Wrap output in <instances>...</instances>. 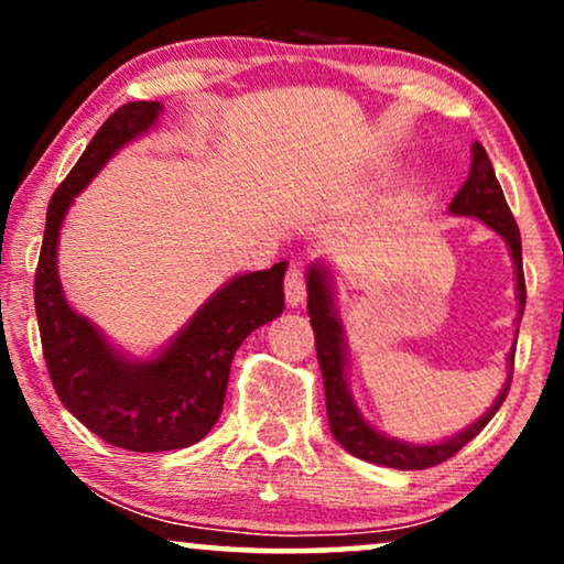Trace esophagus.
<instances>
[{"instance_id": "34e87169", "label": "esophagus", "mask_w": 564, "mask_h": 564, "mask_svg": "<svg viewBox=\"0 0 564 564\" xmlns=\"http://www.w3.org/2000/svg\"><path fill=\"white\" fill-rule=\"evenodd\" d=\"M284 295H288L290 305H300L305 300V272L300 264H290L288 274H284Z\"/></svg>"}]
</instances>
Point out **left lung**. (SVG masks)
<instances>
[{
    "label": "left lung",
    "instance_id": "8db88e82",
    "mask_svg": "<svg viewBox=\"0 0 564 564\" xmlns=\"http://www.w3.org/2000/svg\"><path fill=\"white\" fill-rule=\"evenodd\" d=\"M452 213L457 215H473L506 238L508 249H511L513 264H516V288H519V323L523 305H527V282H523V264H521V234L516 226L511 207H508L503 189L496 180L492 164L488 153L480 143H473V166H469L467 182L462 184V189L454 195ZM330 290H328V276L323 269L313 267L307 272V315H311V326L315 334V354H318V365L323 372V384H326V411H328V426L330 434L336 436V442L344 446L346 452L354 457L372 462V465L382 467H395V469H429L434 465H442L449 457H454L462 446L473 442L480 431L488 426L492 415L498 413V408L503 405V400L511 390V375H513V354L511 351V372H508L506 388L500 390L496 405L482 415L480 421L473 423L467 431H462L454 438H446L442 444L431 446H415L403 444L395 438H388L369 426L361 419L357 405L351 403L349 390H346L344 380V349H341V326H338L334 311H330Z\"/></svg>",
    "mask_w": 564,
    "mask_h": 564
}]
</instances>
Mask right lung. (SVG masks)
I'll use <instances>...</instances> for the list:
<instances>
[{
  "instance_id": "right-lung-1",
  "label": "right lung",
  "mask_w": 564,
  "mask_h": 564,
  "mask_svg": "<svg viewBox=\"0 0 564 564\" xmlns=\"http://www.w3.org/2000/svg\"><path fill=\"white\" fill-rule=\"evenodd\" d=\"M159 102H128L91 138L53 192L35 269V315L53 390L102 442L130 452H169L197 444L226 400L230 361L243 338L284 311V261L236 276L207 300L172 346L151 361L118 357L99 330L66 305L56 274L58 228L72 199L99 166L145 128Z\"/></svg>"
}]
</instances>
